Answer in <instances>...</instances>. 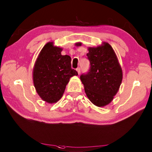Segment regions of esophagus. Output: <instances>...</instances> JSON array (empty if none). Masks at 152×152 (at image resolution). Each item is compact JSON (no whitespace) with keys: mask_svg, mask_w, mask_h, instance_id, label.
Listing matches in <instances>:
<instances>
[{"mask_svg":"<svg viewBox=\"0 0 152 152\" xmlns=\"http://www.w3.org/2000/svg\"><path fill=\"white\" fill-rule=\"evenodd\" d=\"M76 70H77V72H78V74H80V72H81V69H80V67L77 68V69H76Z\"/></svg>","mask_w":152,"mask_h":152,"instance_id":"34e87169","label":"esophagus"}]
</instances>
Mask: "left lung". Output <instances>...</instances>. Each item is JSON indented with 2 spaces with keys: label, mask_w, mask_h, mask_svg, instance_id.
Segmentation results:
<instances>
[{
  "label": "left lung",
  "mask_w": 152,
  "mask_h": 152,
  "mask_svg": "<svg viewBox=\"0 0 152 152\" xmlns=\"http://www.w3.org/2000/svg\"><path fill=\"white\" fill-rule=\"evenodd\" d=\"M88 50L90 67L88 72L80 75V80L90 101L101 107L109 104L117 93L122 81V70L109 44Z\"/></svg>",
  "instance_id": "obj_1"
}]
</instances>
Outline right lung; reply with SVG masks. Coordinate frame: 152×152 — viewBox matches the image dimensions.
Instances as JSON below:
<instances>
[{"label":"right lung","mask_w":152,"mask_h":152,"mask_svg":"<svg viewBox=\"0 0 152 152\" xmlns=\"http://www.w3.org/2000/svg\"><path fill=\"white\" fill-rule=\"evenodd\" d=\"M62 49L47 43L38 56L33 70V82L37 92L44 101L57 102L62 97L66 86L78 72L71 68V58L62 56Z\"/></svg>","instance_id":"obj_1"}]
</instances>
